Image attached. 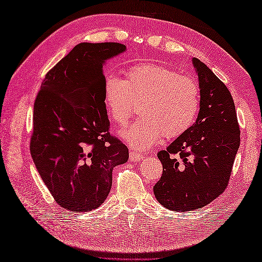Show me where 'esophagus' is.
<instances>
[{"instance_id":"esophagus-1","label":"esophagus","mask_w":262,"mask_h":262,"mask_svg":"<svg viewBox=\"0 0 262 262\" xmlns=\"http://www.w3.org/2000/svg\"><path fill=\"white\" fill-rule=\"evenodd\" d=\"M129 159L132 162H140V161L143 159V155L138 152H129Z\"/></svg>"}]
</instances>
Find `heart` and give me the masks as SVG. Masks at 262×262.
Here are the masks:
<instances>
[{"mask_svg": "<svg viewBox=\"0 0 262 262\" xmlns=\"http://www.w3.org/2000/svg\"><path fill=\"white\" fill-rule=\"evenodd\" d=\"M104 108L110 120L125 125L135 111L141 117L120 133L132 147L145 149L161 136L173 138L190 127L200 107L196 80L165 66L144 63L132 66L125 79L108 75L104 81Z\"/></svg>", "mask_w": 262, "mask_h": 262, "instance_id": "obj_1", "label": "heart"}]
</instances>
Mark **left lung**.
I'll use <instances>...</instances> for the list:
<instances>
[{"label": "left lung", "instance_id": "8db88e82", "mask_svg": "<svg viewBox=\"0 0 262 262\" xmlns=\"http://www.w3.org/2000/svg\"><path fill=\"white\" fill-rule=\"evenodd\" d=\"M192 64L200 89L198 117L158 153L163 173L153 187L158 202L173 211L202 208L219 197L229 183L240 146V127L229 89L198 58L193 57Z\"/></svg>", "mask_w": 262, "mask_h": 262}]
</instances>
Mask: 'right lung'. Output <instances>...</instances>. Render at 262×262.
<instances>
[{
	"instance_id": "right-lung-1",
	"label": "right lung",
	"mask_w": 262,
	"mask_h": 262,
	"mask_svg": "<svg viewBox=\"0 0 262 262\" xmlns=\"http://www.w3.org/2000/svg\"><path fill=\"white\" fill-rule=\"evenodd\" d=\"M119 42H81L48 72L33 105L30 153L56 203L71 211L98 208L128 148L110 135L103 64Z\"/></svg>"
}]
</instances>
